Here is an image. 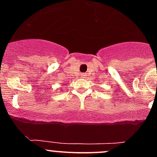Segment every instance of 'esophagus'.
<instances>
[{"instance_id": "obj_1", "label": "esophagus", "mask_w": 157, "mask_h": 157, "mask_svg": "<svg viewBox=\"0 0 157 157\" xmlns=\"http://www.w3.org/2000/svg\"><path fill=\"white\" fill-rule=\"evenodd\" d=\"M82 75V76H84V75Z\"/></svg>"}]
</instances>
